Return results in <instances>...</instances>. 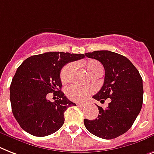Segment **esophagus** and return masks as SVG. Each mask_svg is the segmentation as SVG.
<instances>
[{
	"mask_svg": "<svg viewBox=\"0 0 154 154\" xmlns=\"http://www.w3.org/2000/svg\"><path fill=\"white\" fill-rule=\"evenodd\" d=\"M77 106H78V107H83L84 106V104L83 103H77Z\"/></svg>",
	"mask_w": 154,
	"mask_h": 154,
	"instance_id": "obj_1",
	"label": "esophagus"
}]
</instances>
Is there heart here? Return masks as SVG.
<instances>
[{
	"mask_svg": "<svg viewBox=\"0 0 154 154\" xmlns=\"http://www.w3.org/2000/svg\"><path fill=\"white\" fill-rule=\"evenodd\" d=\"M85 68L91 76H96L100 75L101 76L103 73V68L102 65L97 61L92 60L89 61L85 64ZM75 65L74 63H69L62 68L60 77L62 83L66 84L70 81L74 72ZM92 93V89L88 87H79L77 85L69 86L67 88L66 94L67 97L70 99L71 100L76 101V102H82L86 100L88 98L90 95Z\"/></svg>",
	"mask_w": 154,
	"mask_h": 154,
	"instance_id": "b5f03b06",
	"label": "heart"
}]
</instances>
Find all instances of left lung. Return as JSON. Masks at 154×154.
I'll list each match as a JSON object with an SVG mask.
<instances>
[{
	"label": "left lung",
	"instance_id": "1",
	"mask_svg": "<svg viewBox=\"0 0 154 154\" xmlns=\"http://www.w3.org/2000/svg\"><path fill=\"white\" fill-rule=\"evenodd\" d=\"M98 60L105 70L101 89L92 97L101 103L110 98L107 108L97 105L96 119H84L86 129L103 139H112L126 133L133 125L143 102V85L139 72L129 59L109 51L85 54Z\"/></svg>",
	"mask_w": 154,
	"mask_h": 154
}]
</instances>
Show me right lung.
<instances>
[{
	"label": "right lung",
	"mask_w": 154,
	"mask_h": 154,
	"mask_svg": "<svg viewBox=\"0 0 154 154\" xmlns=\"http://www.w3.org/2000/svg\"><path fill=\"white\" fill-rule=\"evenodd\" d=\"M83 54L47 52L24 60L10 85L12 114L20 127L36 137L54 133L64 123V112L76 103L61 91L60 72L69 62L82 59ZM53 92L57 100L46 99Z\"/></svg>",
	"instance_id": "add662e5"
}]
</instances>
